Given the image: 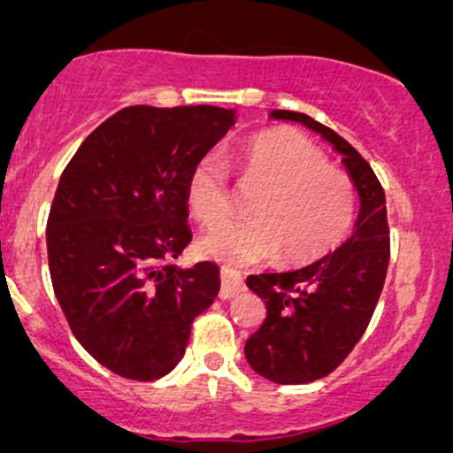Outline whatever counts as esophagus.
<instances>
[{"label":"esophagus","mask_w":453,"mask_h":453,"mask_svg":"<svg viewBox=\"0 0 453 453\" xmlns=\"http://www.w3.org/2000/svg\"><path fill=\"white\" fill-rule=\"evenodd\" d=\"M243 289H245L243 276H241L239 272H234V269L223 267L221 269V289H219V298L230 300V298H234V296H239Z\"/></svg>","instance_id":"34e87169"}]
</instances>
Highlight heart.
Listing matches in <instances>:
<instances>
[{
    "label": "heart",
    "mask_w": 453,
    "mask_h": 453,
    "mask_svg": "<svg viewBox=\"0 0 453 453\" xmlns=\"http://www.w3.org/2000/svg\"><path fill=\"white\" fill-rule=\"evenodd\" d=\"M236 168L256 186L248 221H230L201 239L208 258L250 265L276 256L280 265L315 263L340 248L353 230L357 190L349 175L328 166L311 140L296 131H263L243 144ZM190 210L205 227L226 221L232 210L226 164L205 155L186 184Z\"/></svg>",
    "instance_id": "b5f03b06"
}]
</instances>
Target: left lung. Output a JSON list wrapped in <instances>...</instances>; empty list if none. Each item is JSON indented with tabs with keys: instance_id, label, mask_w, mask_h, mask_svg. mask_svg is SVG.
I'll return each mask as SVG.
<instances>
[{
	"instance_id": "obj_1",
	"label": "left lung",
	"mask_w": 453,
	"mask_h": 453,
	"mask_svg": "<svg viewBox=\"0 0 453 453\" xmlns=\"http://www.w3.org/2000/svg\"><path fill=\"white\" fill-rule=\"evenodd\" d=\"M276 120L300 122L342 155L359 195L350 239L335 252L296 272L248 276L267 318L245 342L254 372L273 383H309L333 372L355 349L372 318L390 263L386 195L372 168L353 146L307 113L273 109Z\"/></svg>"
}]
</instances>
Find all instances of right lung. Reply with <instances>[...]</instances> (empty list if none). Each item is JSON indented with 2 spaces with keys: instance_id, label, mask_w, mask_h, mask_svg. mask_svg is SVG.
<instances>
[{
  "instance_id": "1",
  "label": "right lung",
  "mask_w": 453,
  "mask_h": 453,
  "mask_svg": "<svg viewBox=\"0 0 453 453\" xmlns=\"http://www.w3.org/2000/svg\"><path fill=\"white\" fill-rule=\"evenodd\" d=\"M234 116L210 104L120 109L63 171L45 232L54 294L81 346L120 377L171 372L217 298V265L173 258L193 239L190 171Z\"/></svg>"
}]
</instances>
